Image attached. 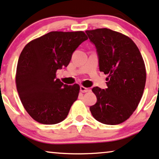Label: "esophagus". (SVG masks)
Instances as JSON below:
<instances>
[{
	"mask_svg": "<svg viewBox=\"0 0 159 159\" xmlns=\"http://www.w3.org/2000/svg\"><path fill=\"white\" fill-rule=\"evenodd\" d=\"M80 89H81V93H87V92H89L90 89H89V88H87L85 87H84V86H81V87H80Z\"/></svg>",
	"mask_w": 159,
	"mask_h": 159,
	"instance_id": "1",
	"label": "esophagus"
}]
</instances>
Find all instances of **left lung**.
I'll return each instance as SVG.
<instances>
[{"mask_svg": "<svg viewBox=\"0 0 159 159\" xmlns=\"http://www.w3.org/2000/svg\"><path fill=\"white\" fill-rule=\"evenodd\" d=\"M97 49L99 69L108 76L106 89L93 88L96 104L89 110L101 123L121 124L136 110L146 83V68L142 55L131 38L110 29L87 30Z\"/></svg>", "mask_w": 159, "mask_h": 159, "instance_id": "1", "label": "left lung"}]
</instances>
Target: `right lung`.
Wrapping results in <instances>:
<instances>
[{
	"instance_id": "obj_1",
	"label": "right lung",
	"mask_w": 159,
	"mask_h": 159,
	"mask_svg": "<svg viewBox=\"0 0 159 159\" xmlns=\"http://www.w3.org/2000/svg\"><path fill=\"white\" fill-rule=\"evenodd\" d=\"M87 39L83 31L50 32L29 42L23 49L15 84L23 106L38 123L55 124L64 121L77 100L80 86L64 84L55 73L68 66L73 52Z\"/></svg>"
}]
</instances>
